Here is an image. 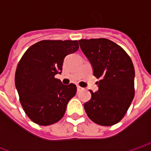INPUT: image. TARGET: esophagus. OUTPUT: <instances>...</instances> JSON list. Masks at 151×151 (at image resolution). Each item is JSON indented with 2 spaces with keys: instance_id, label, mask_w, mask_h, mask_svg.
I'll use <instances>...</instances> for the list:
<instances>
[{
  "instance_id": "obj_1",
  "label": "esophagus",
  "mask_w": 151,
  "mask_h": 151,
  "mask_svg": "<svg viewBox=\"0 0 151 151\" xmlns=\"http://www.w3.org/2000/svg\"><path fill=\"white\" fill-rule=\"evenodd\" d=\"M77 90H78V92H81V91H82L83 90H84V88H82V87H81V86H78V87H77Z\"/></svg>"
}]
</instances>
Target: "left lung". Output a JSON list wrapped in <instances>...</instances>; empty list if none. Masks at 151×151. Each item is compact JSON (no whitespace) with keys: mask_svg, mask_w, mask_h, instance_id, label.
<instances>
[{"mask_svg":"<svg viewBox=\"0 0 151 151\" xmlns=\"http://www.w3.org/2000/svg\"><path fill=\"white\" fill-rule=\"evenodd\" d=\"M82 52L100 78L97 92L84 104L88 117L103 126L117 124L124 116L134 97L135 71L126 52L108 39L78 40Z\"/></svg>","mask_w":151,"mask_h":151,"instance_id":"8db88e82","label":"left lung"}]
</instances>
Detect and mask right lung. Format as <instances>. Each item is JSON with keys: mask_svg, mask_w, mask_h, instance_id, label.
<instances>
[{"mask_svg": "<svg viewBox=\"0 0 151 151\" xmlns=\"http://www.w3.org/2000/svg\"><path fill=\"white\" fill-rule=\"evenodd\" d=\"M78 48L77 40H42L20 60L15 86L25 112L35 124L50 125L64 116L77 87L73 83L64 85L55 75L61 73L65 57Z\"/></svg>", "mask_w": 151, "mask_h": 151, "instance_id": "right-lung-1", "label": "right lung"}]
</instances>
